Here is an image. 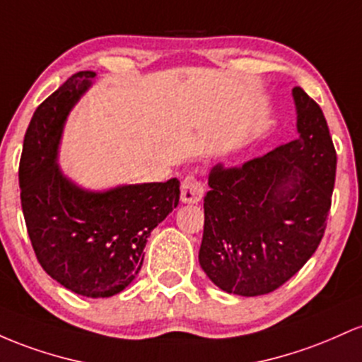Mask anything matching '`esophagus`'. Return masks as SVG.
I'll use <instances>...</instances> for the list:
<instances>
[{
  "instance_id": "esophagus-1",
  "label": "esophagus",
  "mask_w": 362,
  "mask_h": 362,
  "mask_svg": "<svg viewBox=\"0 0 362 362\" xmlns=\"http://www.w3.org/2000/svg\"><path fill=\"white\" fill-rule=\"evenodd\" d=\"M205 188L203 182L194 176H186L181 185V200L182 203H198L203 198Z\"/></svg>"
}]
</instances>
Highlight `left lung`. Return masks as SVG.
Returning <instances> with one entry per match:
<instances>
[{
    "mask_svg": "<svg viewBox=\"0 0 362 362\" xmlns=\"http://www.w3.org/2000/svg\"><path fill=\"white\" fill-rule=\"evenodd\" d=\"M296 140L239 168L217 164L205 194L198 259L229 294H269L303 269L322 241L332 206L337 153L322 107L292 88Z\"/></svg>",
    "mask_w": 362,
    "mask_h": 362,
    "instance_id": "1",
    "label": "left lung"
}]
</instances>
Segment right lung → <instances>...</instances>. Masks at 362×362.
I'll return each instance as SVG.
<instances>
[{"instance_id":"add662e5","label":"right lung","mask_w":362,"mask_h":362,"mask_svg":"<svg viewBox=\"0 0 362 362\" xmlns=\"http://www.w3.org/2000/svg\"><path fill=\"white\" fill-rule=\"evenodd\" d=\"M95 71L71 75L35 109L20 157V200L32 247L56 282L87 298L127 289L144 263L150 233L180 203V181L80 188L61 173L64 121Z\"/></svg>"}]
</instances>
